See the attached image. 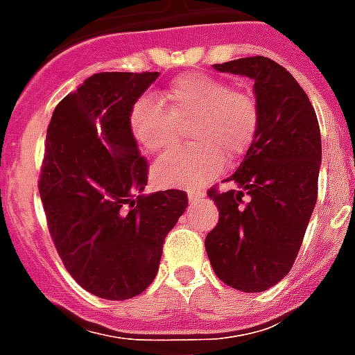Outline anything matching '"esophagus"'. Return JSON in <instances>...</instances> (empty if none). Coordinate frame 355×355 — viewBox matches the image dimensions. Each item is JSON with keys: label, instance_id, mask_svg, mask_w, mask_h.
<instances>
[{"label": "esophagus", "instance_id": "34e87169", "mask_svg": "<svg viewBox=\"0 0 355 355\" xmlns=\"http://www.w3.org/2000/svg\"><path fill=\"white\" fill-rule=\"evenodd\" d=\"M201 198H203V192H196V190H190V192H188V201H190V203L201 200Z\"/></svg>", "mask_w": 355, "mask_h": 355}]
</instances>
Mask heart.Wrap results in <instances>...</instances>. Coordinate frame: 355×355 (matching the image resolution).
I'll list each match as a JSON object with an SVG mask.
<instances>
[{"label":"heart","mask_w":355,"mask_h":355,"mask_svg":"<svg viewBox=\"0 0 355 355\" xmlns=\"http://www.w3.org/2000/svg\"><path fill=\"white\" fill-rule=\"evenodd\" d=\"M131 131L144 152L169 150L180 139V127L196 146L162 155L154 165L163 186L200 188L228 163L239 162L253 144L261 110L251 91L232 89L230 83L205 73L180 76L162 93L140 96L131 110Z\"/></svg>","instance_id":"1"}]
</instances>
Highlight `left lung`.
I'll return each instance as SVG.
<instances>
[{
	"label": "left lung",
	"instance_id": "left-lung-1",
	"mask_svg": "<svg viewBox=\"0 0 355 355\" xmlns=\"http://www.w3.org/2000/svg\"><path fill=\"white\" fill-rule=\"evenodd\" d=\"M218 72L254 81L261 125L234 188L209 190L218 223L205 249L218 279L243 293H261L289 274L318 200L321 135L312 102L283 66L266 57L215 64Z\"/></svg>",
	"mask_w": 355,
	"mask_h": 355
}]
</instances>
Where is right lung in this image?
Listing matches in <instances>:
<instances>
[{"label": "right lung", "mask_w": 355, "mask_h": 355, "mask_svg": "<svg viewBox=\"0 0 355 355\" xmlns=\"http://www.w3.org/2000/svg\"><path fill=\"white\" fill-rule=\"evenodd\" d=\"M159 72H101L58 102L37 180L51 238L76 282L125 300L154 282L163 241L188 207L182 190L144 196L148 162L131 110Z\"/></svg>", "instance_id": "obj_1"}]
</instances>
